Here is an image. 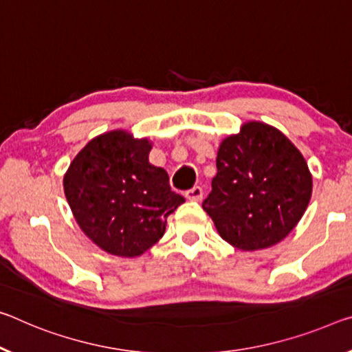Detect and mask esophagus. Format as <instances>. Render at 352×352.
Segmentation results:
<instances>
[{"mask_svg":"<svg viewBox=\"0 0 352 352\" xmlns=\"http://www.w3.org/2000/svg\"><path fill=\"white\" fill-rule=\"evenodd\" d=\"M185 196L188 200H194V202H199V200H202L204 197V189L200 186H194L191 189H188L185 192Z\"/></svg>","mask_w":352,"mask_h":352,"instance_id":"34e87169","label":"esophagus"}]
</instances>
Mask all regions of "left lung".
<instances>
[{"mask_svg": "<svg viewBox=\"0 0 352 352\" xmlns=\"http://www.w3.org/2000/svg\"><path fill=\"white\" fill-rule=\"evenodd\" d=\"M217 174L202 208L222 239L241 250L266 249L296 227L311 197L302 153L277 128L248 122L221 142Z\"/></svg>", "mask_w": 352, "mask_h": 352, "instance_id": "left-lung-1", "label": "left lung"}]
</instances>
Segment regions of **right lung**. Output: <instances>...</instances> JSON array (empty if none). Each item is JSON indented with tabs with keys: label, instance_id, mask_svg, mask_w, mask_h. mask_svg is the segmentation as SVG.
<instances>
[{
	"label": "right lung",
	"instance_id": "obj_1",
	"mask_svg": "<svg viewBox=\"0 0 352 352\" xmlns=\"http://www.w3.org/2000/svg\"><path fill=\"white\" fill-rule=\"evenodd\" d=\"M152 142L125 130L103 133L75 156L64 192L78 226L104 252L139 256L164 235L167 216L185 202L163 167L148 163Z\"/></svg>",
	"mask_w": 352,
	"mask_h": 352
}]
</instances>
